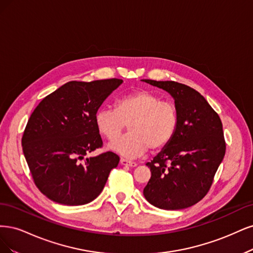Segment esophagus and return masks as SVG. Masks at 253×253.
Here are the masks:
<instances>
[{"label":"esophagus","instance_id":"34e87169","mask_svg":"<svg viewBox=\"0 0 253 253\" xmlns=\"http://www.w3.org/2000/svg\"><path fill=\"white\" fill-rule=\"evenodd\" d=\"M121 164L123 166H129V167H135L137 164L135 162H131V161H128L126 159H121Z\"/></svg>","mask_w":253,"mask_h":253}]
</instances>
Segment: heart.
<instances>
[{
  "label": "heart",
  "mask_w": 253,
  "mask_h": 253,
  "mask_svg": "<svg viewBox=\"0 0 253 253\" xmlns=\"http://www.w3.org/2000/svg\"><path fill=\"white\" fill-rule=\"evenodd\" d=\"M178 122L176 106L148 90H137L121 96L117 108H102L95 115L99 131L113 142L128 123L130 133L110 147L122 156H142L149 148L159 150L172 140Z\"/></svg>",
  "instance_id": "b5f03b06"
}]
</instances>
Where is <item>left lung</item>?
<instances>
[{
  "label": "left lung",
  "instance_id": "obj_1",
  "mask_svg": "<svg viewBox=\"0 0 253 253\" xmlns=\"http://www.w3.org/2000/svg\"><path fill=\"white\" fill-rule=\"evenodd\" d=\"M143 81L170 93L178 116L172 140L146 164L151 177L144 197L161 209L188 208L207 194L224 159L222 121L193 88L173 81Z\"/></svg>",
  "mask_w": 253,
  "mask_h": 253
}]
</instances>
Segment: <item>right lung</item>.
Segmentation results:
<instances>
[{
	"label": "right lung",
	"instance_id": "1",
	"mask_svg": "<svg viewBox=\"0 0 253 253\" xmlns=\"http://www.w3.org/2000/svg\"><path fill=\"white\" fill-rule=\"evenodd\" d=\"M123 83L71 81L40 102L22 137L23 152L39 190L59 204L84 205L99 195L120 162L111 151L85 158L103 146L95 115Z\"/></svg>",
	"mask_w": 253,
	"mask_h": 253
}]
</instances>
